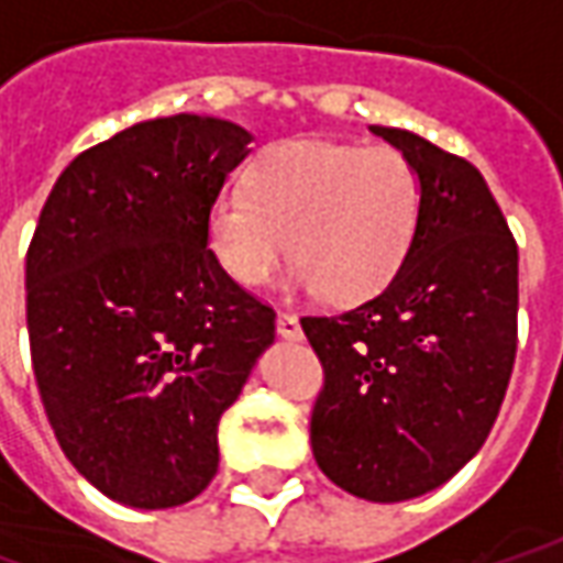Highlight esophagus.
I'll use <instances>...</instances> for the list:
<instances>
[{
	"instance_id": "1",
	"label": "esophagus",
	"mask_w": 563,
	"mask_h": 563,
	"mask_svg": "<svg viewBox=\"0 0 563 563\" xmlns=\"http://www.w3.org/2000/svg\"><path fill=\"white\" fill-rule=\"evenodd\" d=\"M277 333H280L283 340H301L299 318L289 314V311H280V314H277Z\"/></svg>"
}]
</instances>
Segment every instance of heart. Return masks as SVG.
Instances as JSON below:
<instances>
[{"instance_id":"heart-1","label":"heart","mask_w":563,"mask_h":563,"mask_svg":"<svg viewBox=\"0 0 563 563\" xmlns=\"http://www.w3.org/2000/svg\"><path fill=\"white\" fill-rule=\"evenodd\" d=\"M243 186L208 205V245L243 286H262L292 258L289 289L358 305L383 292L420 223L417 167L393 146L286 140L264 148Z\"/></svg>"}]
</instances>
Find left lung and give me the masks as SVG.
Masks as SVG:
<instances>
[{"instance_id": "obj_1", "label": "left lung", "mask_w": 563, "mask_h": 563, "mask_svg": "<svg viewBox=\"0 0 563 563\" xmlns=\"http://www.w3.org/2000/svg\"><path fill=\"white\" fill-rule=\"evenodd\" d=\"M408 155L423 205L393 283L336 318H301L323 364L311 449L367 501L442 486L483 449L517 355V243L483 174L398 126H371Z\"/></svg>"}]
</instances>
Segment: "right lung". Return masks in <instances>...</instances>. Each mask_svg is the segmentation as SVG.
<instances>
[{
  "mask_svg": "<svg viewBox=\"0 0 563 563\" xmlns=\"http://www.w3.org/2000/svg\"><path fill=\"white\" fill-rule=\"evenodd\" d=\"M249 143L202 114L126 126L62 170L30 240L43 408L77 474L130 508H177L214 479L221 415L274 342V308L205 233Z\"/></svg>",
  "mask_w": 563,
  "mask_h": 563,
  "instance_id": "obj_1",
  "label": "right lung"
}]
</instances>
